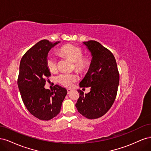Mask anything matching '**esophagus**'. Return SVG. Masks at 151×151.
I'll return each mask as SVG.
<instances>
[{"label":"esophagus","instance_id":"obj_1","mask_svg":"<svg viewBox=\"0 0 151 151\" xmlns=\"http://www.w3.org/2000/svg\"><path fill=\"white\" fill-rule=\"evenodd\" d=\"M67 94H70L71 93L72 91V89H67Z\"/></svg>","mask_w":151,"mask_h":151}]
</instances>
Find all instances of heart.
Masks as SVG:
<instances>
[{"instance_id": "heart-1", "label": "heart", "mask_w": 151, "mask_h": 151, "mask_svg": "<svg viewBox=\"0 0 151 151\" xmlns=\"http://www.w3.org/2000/svg\"><path fill=\"white\" fill-rule=\"evenodd\" d=\"M58 53L60 55L74 62L76 70L80 73L86 72L90 67V58L88 57L83 55V50L80 47L70 44L65 45L59 48ZM46 65L50 72H55L57 70V57L53 55L49 54L46 59ZM56 79L60 84L69 88L78 80V77L74 74L64 72L58 75Z\"/></svg>"}]
</instances>
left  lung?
<instances>
[{
    "instance_id": "1",
    "label": "left lung",
    "mask_w": 151,
    "mask_h": 151,
    "mask_svg": "<svg viewBox=\"0 0 151 151\" xmlns=\"http://www.w3.org/2000/svg\"><path fill=\"white\" fill-rule=\"evenodd\" d=\"M83 43L91 52L92 60L79 86L90 87L91 91L84 94L83 91L77 90L79 98L76 106L84 117L96 119L106 113L115 101L120 76L115 58L108 49L96 41Z\"/></svg>"
}]
</instances>
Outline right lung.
Wrapping results in <instances>:
<instances>
[{"label": "right lung", "mask_w": 151, "mask_h": 151, "mask_svg": "<svg viewBox=\"0 0 151 151\" xmlns=\"http://www.w3.org/2000/svg\"><path fill=\"white\" fill-rule=\"evenodd\" d=\"M58 43L41 40L25 53L20 62L17 85L22 101L31 115L41 120H50L60 113L67 93L57 84L52 91L44 88L45 78L51 76L46 65L48 53Z\"/></svg>", "instance_id": "add662e5"}]
</instances>
